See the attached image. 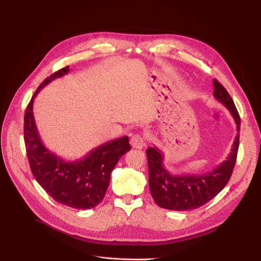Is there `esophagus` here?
I'll return each mask as SVG.
<instances>
[{
	"instance_id": "obj_1",
	"label": "esophagus",
	"mask_w": 261,
	"mask_h": 261,
	"mask_svg": "<svg viewBox=\"0 0 261 261\" xmlns=\"http://www.w3.org/2000/svg\"><path fill=\"white\" fill-rule=\"evenodd\" d=\"M130 144L133 148L135 149H142L144 146H145V140L142 135H139V134H135L133 135L131 140H130Z\"/></svg>"
}]
</instances>
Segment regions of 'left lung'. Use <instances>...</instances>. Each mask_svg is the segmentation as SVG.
<instances>
[{
    "label": "left lung",
    "instance_id": "1",
    "mask_svg": "<svg viewBox=\"0 0 261 261\" xmlns=\"http://www.w3.org/2000/svg\"><path fill=\"white\" fill-rule=\"evenodd\" d=\"M214 97L228 110L237 127V135L228 156L216 168L202 174H171L164 166V154L156 146L146 150L149 189L153 200L162 208L170 211L198 208L215 198L229 180L239 147L240 116L229 94L216 79H214Z\"/></svg>",
    "mask_w": 261,
    "mask_h": 261
}]
</instances>
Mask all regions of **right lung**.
I'll return each instance as SVG.
<instances>
[{
	"instance_id": "obj_1",
	"label": "right lung",
	"mask_w": 261,
	"mask_h": 261,
	"mask_svg": "<svg viewBox=\"0 0 261 261\" xmlns=\"http://www.w3.org/2000/svg\"><path fill=\"white\" fill-rule=\"evenodd\" d=\"M68 72L70 68L65 66L54 73L33 95L24 115V141L32 172L46 193L68 207L89 210L102 201L112 170L131 146L128 136H122L97 146L75 161H65L44 146L36 126L34 100L40 90Z\"/></svg>"
}]
</instances>
